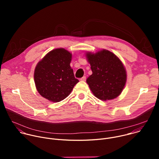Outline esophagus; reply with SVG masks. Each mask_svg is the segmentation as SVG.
<instances>
[{"mask_svg": "<svg viewBox=\"0 0 159 159\" xmlns=\"http://www.w3.org/2000/svg\"><path fill=\"white\" fill-rule=\"evenodd\" d=\"M80 80L81 81H85V80H86V77H85V76H84V77H82Z\"/></svg>", "mask_w": 159, "mask_h": 159, "instance_id": "34e87169", "label": "esophagus"}]
</instances>
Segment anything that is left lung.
I'll return each instance as SVG.
<instances>
[{
  "instance_id": "left-lung-1",
  "label": "left lung",
  "mask_w": 159,
  "mask_h": 159,
  "mask_svg": "<svg viewBox=\"0 0 159 159\" xmlns=\"http://www.w3.org/2000/svg\"><path fill=\"white\" fill-rule=\"evenodd\" d=\"M86 57L93 72L86 82L93 94L102 101L117 98L126 82V72L120 58L106 50L86 53Z\"/></svg>"
}]
</instances>
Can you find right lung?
<instances>
[{
    "label": "right lung",
    "mask_w": 159,
    "mask_h": 159,
    "mask_svg": "<svg viewBox=\"0 0 159 159\" xmlns=\"http://www.w3.org/2000/svg\"><path fill=\"white\" fill-rule=\"evenodd\" d=\"M72 53L64 48L52 50L39 61L34 79L39 94L52 102H60L69 96L79 82L70 63Z\"/></svg>",
    "instance_id": "obj_1"
}]
</instances>
